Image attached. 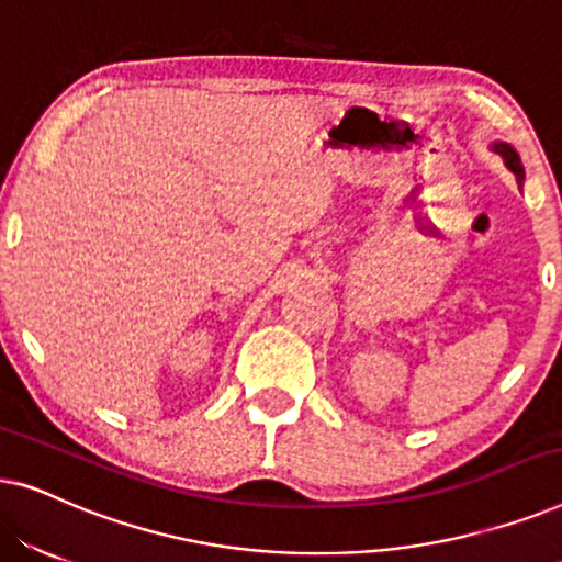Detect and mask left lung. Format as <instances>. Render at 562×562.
Wrapping results in <instances>:
<instances>
[{
  "label": "left lung",
  "instance_id": "left-lung-1",
  "mask_svg": "<svg viewBox=\"0 0 562 562\" xmlns=\"http://www.w3.org/2000/svg\"><path fill=\"white\" fill-rule=\"evenodd\" d=\"M491 148H494L498 156L504 158V164L512 168L514 173H517V179H519V183L525 181V168H521V160H519V156H517V150L512 148V145H506V143H494L491 145Z\"/></svg>",
  "mask_w": 562,
  "mask_h": 562
}]
</instances>
